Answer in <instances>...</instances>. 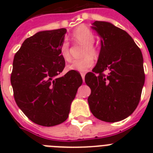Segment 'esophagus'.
Returning <instances> with one entry per match:
<instances>
[{"mask_svg":"<svg viewBox=\"0 0 153 153\" xmlns=\"http://www.w3.org/2000/svg\"><path fill=\"white\" fill-rule=\"evenodd\" d=\"M81 76H82V80H83V82L85 81V73H81Z\"/></svg>","mask_w":153,"mask_h":153,"instance_id":"34e87169","label":"esophagus"}]
</instances>
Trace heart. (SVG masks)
<instances>
[{"label": "heart", "instance_id": "b5f03b06", "mask_svg": "<svg viewBox=\"0 0 153 153\" xmlns=\"http://www.w3.org/2000/svg\"><path fill=\"white\" fill-rule=\"evenodd\" d=\"M73 38L79 44L85 45L83 54L85 56L80 59L74 60L73 62L67 66L68 71H74L79 72H86L94 65V59L92 57H96L98 55L97 49L94 46V35L91 29L85 25H81L77 27L73 32ZM59 53L62 59L66 62L71 60V53H70L69 44L67 41H63L61 44Z\"/></svg>", "mask_w": 153, "mask_h": 153}]
</instances>
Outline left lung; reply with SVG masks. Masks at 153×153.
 I'll list each match as a JSON object with an SVG mask.
<instances>
[{
	"mask_svg": "<svg viewBox=\"0 0 153 153\" xmlns=\"http://www.w3.org/2000/svg\"><path fill=\"white\" fill-rule=\"evenodd\" d=\"M91 28L100 36L101 50L93 72L85 76L91 90L90 109L101 121H121L140 102L145 84L142 53L126 31L111 23L94 21ZM105 70L109 71L107 76Z\"/></svg>",
	"mask_w": 153,
	"mask_h": 153,
	"instance_id": "left-lung-1",
	"label": "left lung"
}]
</instances>
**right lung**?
Wrapping results in <instances>:
<instances>
[{"mask_svg": "<svg viewBox=\"0 0 153 153\" xmlns=\"http://www.w3.org/2000/svg\"><path fill=\"white\" fill-rule=\"evenodd\" d=\"M66 33V28L37 32L25 39L14 56V98L23 113L39 126L50 127L66 121L82 83L74 71L57 77L65 67L59 49Z\"/></svg>", "mask_w": 153, "mask_h": 153, "instance_id": "right-lung-1", "label": "right lung"}]
</instances>
